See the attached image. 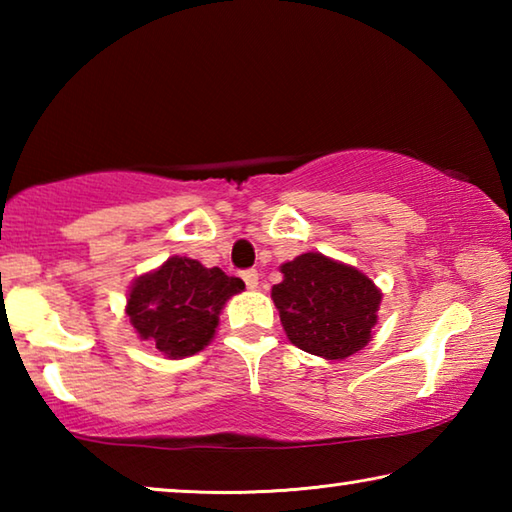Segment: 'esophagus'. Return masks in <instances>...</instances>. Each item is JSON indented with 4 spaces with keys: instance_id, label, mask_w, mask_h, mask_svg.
Wrapping results in <instances>:
<instances>
[{
    "instance_id": "esophagus-1",
    "label": "esophagus",
    "mask_w": 512,
    "mask_h": 512,
    "mask_svg": "<svg viewBox=\"0 0 512 512\" xmlns=\"http://www.w3.org/2000/svg\"><path fill=\"white\" fill-rule=\"evenodd\" d=\"M241 277H244V282H246V287H248V289H257V284H259V273L255 271V268H248V271L241 273Z\"/></svg>"
}]
</instances>
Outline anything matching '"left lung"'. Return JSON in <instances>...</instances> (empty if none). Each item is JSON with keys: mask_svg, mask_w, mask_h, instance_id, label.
<instances>
[{"mask_svg": "<svg viewBox=\"0 0 512 512\" xmlns=\"http://www.w3.org/2000/svg\"><path fill=\"white\" fill-rule=\"evenodd\" d=\"M280 271L271 298L296 348L329 361L366 348L381 302L368 275L320 253L300 255Z\"/></svg>", "mask_w": 512, "mask_h": 512, "instance_id": "8db88e82", "label": "left lung"}]
</instances>
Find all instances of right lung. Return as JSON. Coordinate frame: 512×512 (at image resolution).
Listing matches in <instances>:
<instances>
[{
  "label": "right lung",
  "mask_w": 512,
  "mask_h": 512,
  "mask_svg": "<svg viewBox=\"0 0 512 512\" xmlns=\"http://www.w3.org/2000/svg\"><path fill=\"white\" fill-rule=\"evenodd\" d=\"M244 289L239 277L225 275L221 268L173 255L133 282L126 314L151 348L169 359H185L214 339L223 305Z\"/></svg>",
  "instance_id": "obj_1"
}]
</instances>
